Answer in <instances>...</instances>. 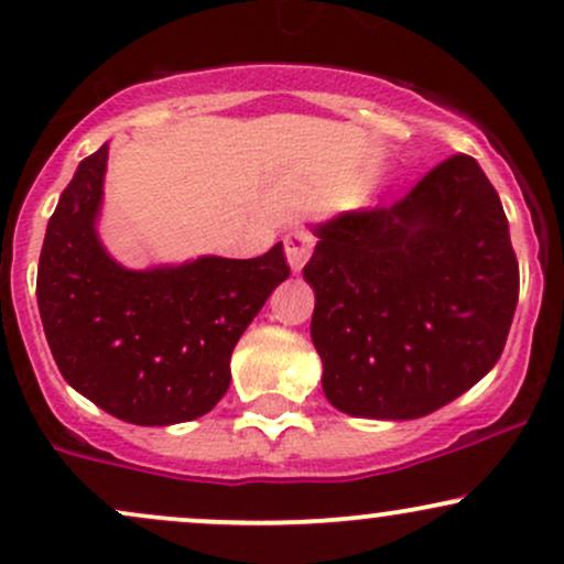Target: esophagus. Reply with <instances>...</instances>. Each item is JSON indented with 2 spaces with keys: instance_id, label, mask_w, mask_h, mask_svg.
I'll return each mask as SVG.
<instances>
[{
  "instance_id": "obj_1",
  "label": "esophagus",
  "mask_w": 564,
  "mask_h": 564,
  "mask_svg": "<svg viewBox=\"0 0 564 564\" xmlns=\"http://www.w3.org/2000/svg\"><path fill=\"white\" fill-rule=\"evenodd\" d=\"M283 246H286V260L291 264V270L300 273L304 262H307L310 254H313L315 238L310 236L307 230H291L286 232V238H283Z\"/></svg>"
}]
</instances>
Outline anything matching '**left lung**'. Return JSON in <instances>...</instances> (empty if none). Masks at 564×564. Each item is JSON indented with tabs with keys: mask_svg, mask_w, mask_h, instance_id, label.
<instances>
[{
	"mask_svg": "<svg viewBox=\"0 0 564 564\" xmlns=\"http://www.w3.org/2000/svg\"><path fill=\"white\" fill-rule=\"evenodd\" d=\"M315 236L310 334L334 408L426 416L501 358L520 268L501 198L471 156L445 159L392 206L345 212Z\"/></svg>",
	"mask_w": 564,
	"mask_h": 564,
	"instance_id": "8db88e82",
	"label": "left lung"
}]
</instances>
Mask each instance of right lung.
<instances>
[{
  "instance_id": "1",
  "label": "right lung",
  "mask_w": 564,
  "mask_h": 564,
  "mask_svg": "<svg viewBox=\"0 0 564 564\" xmlns=\"http://www.w3.org/2000/svg\"><path fill=\"white\" fill-rule=\"evenodd\" d=\"M108 145L76 170L44 232L36 302L63 379L121 422L204 416L230 387V355L289 278L283 246L254 260L198 257L127 270L97 238Z\"/></svg>"
}]
</instances>
